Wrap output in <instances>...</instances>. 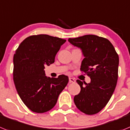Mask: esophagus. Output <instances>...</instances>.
Returning a JSON list of instances; mask_svg holds the SVG:
<instances>
[{
  "label": "esophagus",
  "instance_id": "34e87169",
  "mask_svg": "<svg viewBox=\"0 0 130 130\" xmlns=\"http://www.w3.org/2000/svg\"><path fill=\"white\" fill-rule=\"evenodd\" d=\"M76 80L74 78H69V83H75Z\"/></svg>",
  "mask_w": 130,
  "mask_h": 130
}]
</instances>
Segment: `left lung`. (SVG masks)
<instances>
[{"label":"left lung","instance_id":"left-lung-1","mask_svg":"<svg viewBox=\"0 0 130 130\" xmlns=\"http://www.w3.org/2000/svg\"><path fill=\"white\" fill-rule=\"evenodd\" d=\"M68 41L82 50L84 59L80 70L91 78L89 84L76 80L81 91L74 97V104L85 114H96L106 106L116 87L119 56L108 39L95 35L69 38Z\"/></svg>","mask_w":130,"mask_h":130}]
</instances>
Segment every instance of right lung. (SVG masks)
I'll list each match as a JSON object with an SVG mask.
<instances>
[{
  "mask_svg": "<svg viewBox=\"0 0 130 130\" xmlns=\"http://www.w3.org/2000/svg\"><path fill=\"white\" fill-rule=\"evenodd\" d=\"M65 39L45 34L26 38L13 56V81L17 93L30 110L42 113L51 110L69 82L67 76L45 75V65L54 62L55 56Z\"/></svg>",
  "mask_w": 130,
  "mask_h": 130,
  "instance_id": "obj_1",
  "label": "right lung"
}]
</instances>
